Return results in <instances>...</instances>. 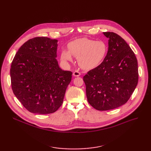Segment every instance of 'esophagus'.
<instances>
[{
  "instance_id": "obj_1",
  "label": "esophagus",
  "mask_w": 151,
  "mask_h": 151,
  "mask_svg": "<svg viewBox=\"0 0 151 151\" xmlns=\"http://www.w3.org/2000/svg\"><path fill=\"white\" fill-rule=\"evenodd\" d=\"M74 76H80L81 75V73L78 71H75L73 73Z\"/></svg>"
}]
</instances>
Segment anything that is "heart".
<instances>
[{"mask_svg": "<svg viewBox=\"0 0 151 151\" xmlns=\"http://www.w3.org/2000/svg\"><path fill=\"white\" fill-rule=\"evenodd\" d=\"M68 50L61 51L60 59L63 62H72L73 55L77 58L78 64L82 68L91 70L98 67L104 60L108 47L103 41L83 38L70 42Z\"/></svg>", "mask_w": 151, "mask_h": 151, "instance_id": "heart-1", "label": "heart"}]
</instances>
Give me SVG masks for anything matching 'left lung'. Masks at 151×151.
<instances>
[{"label":"left lung","instance_id":"1","mask_svg":"<svg viewBox=\"0 0 151 151\" xmlns=\"http://www.w3.org/2000/svg\"><path fill=\"white\" fill-rule=\"evenodd\" d=\"M104 34L109 38L106 57L83 77L88 101L99 111L124 105L138 81L137 59L129 45L116 33L106 32Z\"/></svg>","mask_w":151,"mask_h":151}]
</instances>
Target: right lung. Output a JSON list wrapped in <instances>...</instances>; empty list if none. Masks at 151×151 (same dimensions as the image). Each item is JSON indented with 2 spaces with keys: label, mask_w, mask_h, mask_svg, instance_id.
Listing matches in <instances>:
<instances>
[{
  "label": "right lung",
  "mask_w": 151,
  "mask_h": 151,
  "mask_svg": "<svg viewBox=\"0 0 151 151\" xmlns=\"http://www.w3.org/2000/svg\"><path fill=\"white\" fill-rule=\"evenodd\" d=\"M57 48V40L35 37L21 46L12 61L13 92L30 113H53L62 104L72 72L59 67Z\"/></svg>",
  "instance_id": "right-lung-1"
}]
</instances>
